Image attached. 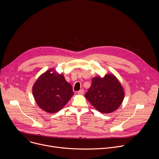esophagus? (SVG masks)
Segmentation results:
<instances>
[{
    "mask_svg": "<svg viewBox=\"0 0 159 159\" xmlns=\"http://www.w3.org/2000/svg\"><path fill=\"white\" fill-rule=\"evenodd\" d=\"M84 89H80V90H79V91L77 92V93L79 94H84Z\"/></svg>",
    "mask_w": 159,
    "mask_h": 159,
    "instance_id": "obj_1",
    "label": "esophagus"
}]
</instances>
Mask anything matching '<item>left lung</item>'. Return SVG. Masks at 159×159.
Listing matches in <instances>:
<instances>
[{
    "label": "left lung",
    "mask_w": 159,
    "mask_h": 159,
    "mask_svg": "<svg viewBox=\"0 0 159 159\" xmlns=\"http://www.w3.org/2000/svg\"><path fill=\"white\" fill-rule=\"evenodd\" d=\"M85 98L98 111L107 114L116 111L121 104L125 92L118 79L112 74L92 79V85L85 94Z\"/></svg>",
    "instance_id": "8db88e82"
}]
</instances>
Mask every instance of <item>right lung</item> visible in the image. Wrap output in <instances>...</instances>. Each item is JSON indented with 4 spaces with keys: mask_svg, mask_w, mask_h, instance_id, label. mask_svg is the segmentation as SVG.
Instances as JSON below:
<instances>
[{
    "mask_svg": "<svg viewBox=\"0 0 159 159\" xmlns=\"http://www.w3.org/2000/svg\"><path fill=\"white\" fill-rule=\"evenodd\" d=\"M32 90L38 106L48 113L61 110L74 95L72 85L53 68L38 78Z\"/></svg>",
    "mask_w": 159,
    "mask_h": 159,
    "instance_id": "right-lung-1",
    "label": "right lung"
}]
</instances>
